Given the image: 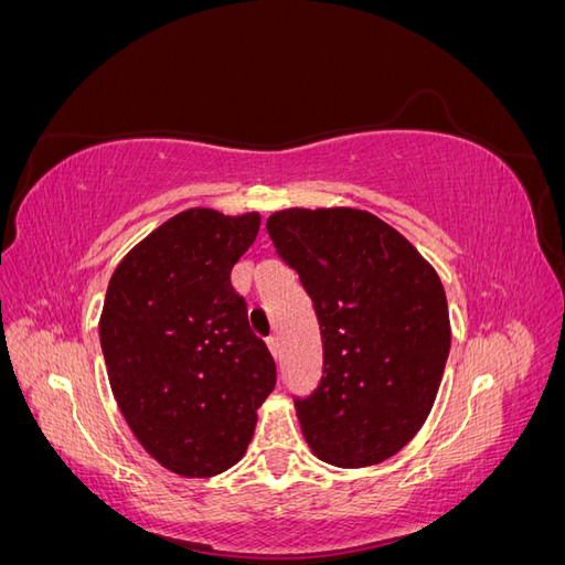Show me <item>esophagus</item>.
<instances>
[{"mask_svg": "<svg viewBox=\"0 0 565 565\" xmlns=\"http://www.w3.org/2000/svg\"><path fill=\"white\" fill-rule=\"evenodd\" d=\"M266 344H268V351L273 353V358H278V355H280V339H278L276 334H273V337H268V341H266Z\"/></svg>", "mask_w": 565, "mask_h": 565, "instance_id": "1", "label": "esophagus"}]
</instances>
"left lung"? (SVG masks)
I'll list each match as a JSON object with an SVG mask.
<instances>
[{
	"label": "left lung",
	"instance_id": "8db88e82",
	"mask_svg": "<svg viewBox=\"0 0 565 565\" xmlns=\"http://www.w3.org/2000/svg\"><path fill=\"white\" fill-rule=\"evenodd\" d=\"M266 231L299 273L322 339V377L295 398L309 448L334 467L396 455L431 413L450 353L431 264L370 212L282 210Z\"/></svg>",
	"mask_w": 565,
	"mask_h": 565
}]
</instances>
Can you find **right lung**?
Here are the masks:
<instances>
[{
    "mask_svg": "<svg viewBox=\"0 0 565 565\" xmlns=\"http://www.w3.org/2000/svg\"><path fill=\"white\" fill-rule=\"evenodd\" d=\"M262 216L185 210L136 245L108 282L98 332L129 429L169 471L204 478L247 450L276 363L249 330L231 270Z\"/></svg>",
    "mask_w": 565,
    "mask_h": 565,
    "instance_id": "obj_1",
    "label": "right lung"
}]
</instances>
